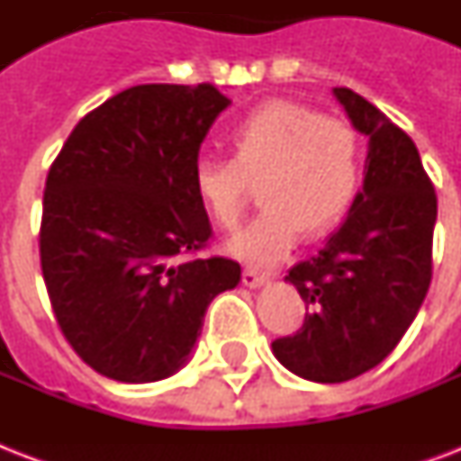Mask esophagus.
Wrapping results in <instances>:
<instances>
[{"label": "esophagus", "instance_id": "34e87169", "mask_svg": "<svg viewBox=\"0 0 461 461\" xmlns=\"http://www.w3.org/2000/svg\"><path fill=\"white\" fill-rule=\"evenodd\" d=\"M241 282H244V287L258 289L267 282V275H260V273H256V270H249V267H246L244 273H241Z\"/></svg>", "mask_w": 461, "mask_h": 461}]
</instances>
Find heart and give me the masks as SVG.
Segmentation results:
<instances>
[{
	"label": "heart",
	"instance_id": "1",
	"mask_svg": "<svg viewBox=\"0 0 461 461\" xmlns=\"http://www.w3.org/2000/svg\"><path fill=\"white\" fill-rule=\"evenodd\" d=\"M231 159L198 158L194 191L208 215L231 230L251 186L266 205L224 251L256 267H273L302 239L321 237L349 210L361 184L364 150L357 131L303 104L273 100L249 112L230 133Z\"/></svg>",
	"mask_w": 461,
	"mask_h": 461
}]
</instances>
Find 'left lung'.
<instances>
[{
	"mask_svg": "<svg viewBox=\"0 0 461 461\" xmlns=\"http://www.w3.org/2000/svg\"><path fill=\"white\" fill-rule=\"evenodd\" d=\"M332 95L368 139L364 186L342 227L285 277L306 318L296 335L273 342L275 358L313 383L357 378L397 347L429 292L438 217L414 140L354 90Z\"/></svg>",
	"mask_w": 461,
	"mask_h": 461,
	"instance_id": "obj_1",
	"label": "left lung"
}]
</instances>
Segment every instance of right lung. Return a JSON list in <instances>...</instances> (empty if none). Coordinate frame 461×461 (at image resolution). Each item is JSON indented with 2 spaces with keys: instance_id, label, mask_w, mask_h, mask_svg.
Here are the masks:
<instances>
[{
  "instance_id": "1",
  "label": "right lung",
  "mask_w": 461,
  "mask_h": 461,
  "mask_svg": "<svg viewBox=\"0 0 461 461\" xmlns=\"http://www.w3.org/2000/svg\"><path fill=\"white\" fill-rule=\"evenodd\" d=\"M230 104L210 83L133 86L86 114L50 167L42 277L64 337L104 378L174 375L210 302L241 280L234 260L188 258L210 237L191 174Z\"/></svg>"
}]
</instances>
